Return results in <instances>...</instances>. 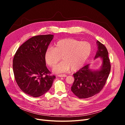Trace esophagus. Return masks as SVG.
<instances>
[{
  "instance_id": "1",
  "label": "esophagus",
  "mask_w": 125,
  "mask_h": 125,
  "mask_svg": "<svg viewBox=\"0 0 125 125\" xmlns=\"http://www.w3.org/2000/svg\"><path fill=\"white\" fill-rule=\"evenodd\" d=\"M58 76L59 77H66L67 75L66 74H59Z\"/></svg>"
}]
</instances>
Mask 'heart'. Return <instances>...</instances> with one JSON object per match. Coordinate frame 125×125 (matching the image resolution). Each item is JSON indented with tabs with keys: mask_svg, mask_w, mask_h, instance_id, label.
Wrapping results in <instances>:
<instances>
[{
	"mask_svg": "<svg viewBox=\"0 0 125 125\" xmlns=\"http://www.w3.org/2000/svg\"><path fill=\"white\" fill-rule=\"evenodd\" d=\"M91 51V45L89 42L65 39L58 41L54 48H47L45 52V60L49 66L54 67L62 58V61L52 70L56 73H66L70 69L75 71L83 66Z\"/></svg>",
	"mask_w": 125,
	"mask_h": 125,
	"instance_id": "1",
	"label": "heart"
}]
</instances>
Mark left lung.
<instances>
[{"mask_svg": "<svg viewBox=\"0 0 125 125\" xmlns=\"http://www.w3.org/2000/svg\"><path fill=\"white\" fill-rule=\"evenodd\" d=\"M97 51L94 60L100 58L102 64L98 69L93 70L88 64L73 74L74 80L71 91L80 99L91 97L99 93L105 84L111 71V64L106 48L96 41Z\"/></svg>", "mask_w": 125, "mask_h": 125, "instance_id": "8db88e82", "label": "left lung"}]
</instances>
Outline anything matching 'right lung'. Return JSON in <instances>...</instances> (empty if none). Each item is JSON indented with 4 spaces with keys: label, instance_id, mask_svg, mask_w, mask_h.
Here are the masks:
<instances>
[{
    "label": "right lung",
    "instance_id": "1",
    "mask_svg": "<svg viewBox=\"0 0 125 125\" xmlns=\"http://www.w3.org/2000/svg\"><path fill=\"white\" fill-rule=\"evenodd\" d=\"M53 35L33 36L18 48L13 60V71L19 87L34 97L46 93L55 79L46 66L45 52Z\"/></svg>",
    "mask_w": 125,
    "mask_h": 125
}]
</instances>
